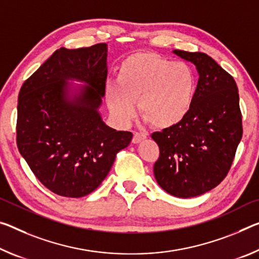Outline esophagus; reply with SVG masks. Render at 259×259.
I'll return each mask as SVG.
<instances>
[{
	"label": "esophagus",
	"instance_id": "esophagus-1",
	"mask_svg": "<svg viewBox=\"0 0 259 259\" xmlns=\"http://www.w3.org/2000/svg\"><path fill=\"white\" fill-rule=\"evenodd\" d=\"M144 139H146V135L139 134V133H134V137H133L134 144H138V143L144 141Z\"/></svg>",
	"mask_w": 259,
	"mask_h": 259
}]
</instances>
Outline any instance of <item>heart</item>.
I'll use <instances>...</instances> for the list:
<instances>
[{
	"mask_svg": "<svg viewBox=\"0 0 259 259\" xmlns=\"http://www.w3.org/2000/svg\"><path fill=\"white\" fill-rule=\"evenodd\" d=\"M197 76L190 65L175 63L154 53H136L122 61L116 83L105 86V99L113 116L128 124L136 115L155 129H169L182 122L194 106Z\"/></svg>",
	"mask_w": 259,
	"mask_h": 259,
	"instance_id": "heart-1",
	"label": "heart"
}]
</instances>
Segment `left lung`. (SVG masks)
Masks as SVG:
<instances>
[{
  "mask_svg": "<svg viewBox=\"0 0 259 259\" xmlns=\"http://www.w3.org/2000/svg\"><path fill=\"white\" fill-rule=\"evenodd\" d=\"M199 75L194 106L182 122L152 135L160 149L153 173L179 198L203 195L227 175L242 138L239 90L234 78L204 53L175 49Z\"/></svg>",
  "mask_w": 259,
  "mask_h": 259,
  "instance_id": "obj_1",
  "label": "left lung"
}]
</instances>
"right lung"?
<instances>
[{"mask_svg":"<svg viewBox=\"0 0 259 259\" xmlns=\"http://www.w3.org/2000/svg\"><path fill=\"white\" fill-rule=\"evenodd\" d=\"M107 45L60 48L23 84L17 146L49 190L78 198L100 186L133 134L116 131L99 109L107 77ZM78 81L80 84H73Z\"/></svg>","mask_w":259,"mask_h":259,"instance_id":"obj_1","label":"right lung"}]
</instances>
